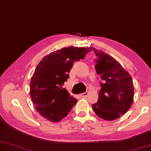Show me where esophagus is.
Instances as JSON below:
<instances>
[{"label":"esophagus","mask_w":151,"mask_h":151,"mask_svg":"<svg viewBox=\"0 0 151 151\" xmlns=\"http://www.w3.org/2000/svg\"><path fill=\"white\" fill-rule=\"evenodd\" d=\"M88 96V92H86V93H84L81 94V97L83 98H87Z\"/></svg>","instance_id":"esophagus-1"}]
</instances>
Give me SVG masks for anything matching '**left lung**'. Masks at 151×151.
I'll list each match as a JSON object with an SVG mask.
<instances>
[{"label": "left lung", "mask_w": 151, "mask_h": 151, "mask_svg": "<svg viewBox=\"0 0 151 151\" xmlns=\"http://www.w3.org/2000/svg\"><path fill=\"white\" fill-rule=\"evenodd\" d=\"M89 49L93 50L97 57L96 72L102 80L98 101L92 105L93 110L104 120L117 119L132 106L134 95L132 78L113 57L94 47Z\"/></svg>", "instance_id": "8db88e82"}]
</instances>
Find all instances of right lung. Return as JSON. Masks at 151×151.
<instances>
[{
  "label": "right lung",
  "mask_w": 151,
  "mask_h": 151,
  "mask_svg": "<svg viewBox=\"0 0 151 151\" xmlns=\"http://www.w3.org/2000/svg\"><path fill=\"white\" fill-rule=\"evenodd\" d=\"M88 48L68 47L48 54L32 76L30 95L36 111L51 122L66 117L77 102L62 86L69 78L74 62L84 58Z\"/></svg>",
  "instance_id": "add662e5"
}]
</instances>
